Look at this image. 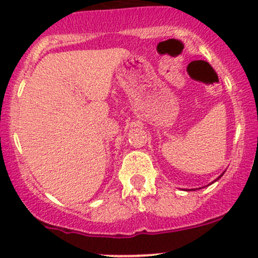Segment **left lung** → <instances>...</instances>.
I'll use <instances>...</instances> for the list:
<instances>
[{
  "label": "left lung",
  "instance_id": "1",
  "mask_svg": "<svg viewBox=\"0 0 258 258\" xmlns=\"http://www.w3.org/2000/svg\"><path fill=\"white\" fill-rule=\"evenodd\" d=\"M221 176H223V173H222V175H221ZM221 176H218V178H216L215 181H217V179H220V178H221ZM215 181H213V182H215ZM213 182H212V183H213Z\"/></svg>",
  "mask_w": 258,
  "mask_h": 258
}]
</instances>
